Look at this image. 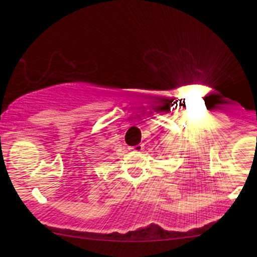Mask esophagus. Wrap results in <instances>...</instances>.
<instances>
[{"label": "esophagus", "mask_w": 257, "mask_h": 257, "mask_svg": "<svg viewBox=\"0 0 257 257\" xmlns=\"http://www.w3.org/2000/svg\"><path fill=\"white\" fill-rule=\"evenodd\" d=\"M130 150L133 151V152H142V151L144 150V145L143 144H138V145L130 147Z\"/></svg>", "instance_id": "1"}]
</instances>
